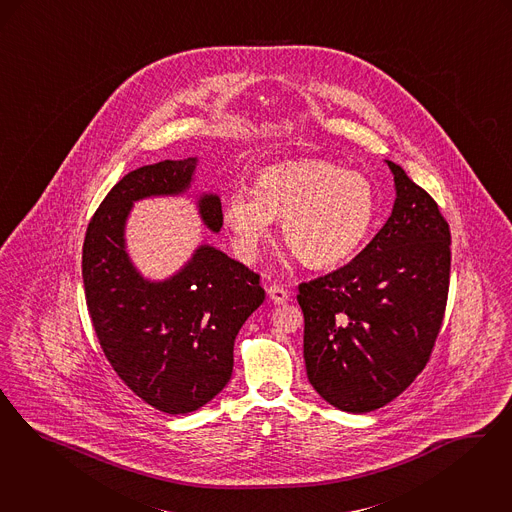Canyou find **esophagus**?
Listing matches in <instances>:
<instances>
[{
  "label": "esophagus",
  "instance_id": "obj_1",
  "mask_svg": "<svg viewBox=\"0 0 512 512\" xmlns=\"http://www.w3.org/2000/svg\"><path fill=\"white\" fill-rule=\"evenodd\" d=\"M266 293H268V297H270L276 305H284V303L289 301V291H287L286 287L280 286V284L268 286Z\"/></svg>",
  "mask_w": 512,
  "mask_h": 512
}]
</instances>
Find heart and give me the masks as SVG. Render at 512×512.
I'll return each mask as SVG.
<instances>
[{"mask_svg":"<svg viewBox=\"0 0 512 512\" xmlns=\"http://www.w3.org/2000/svg\"><path fill=\"white\" fill-rule=\"evenodd\" d=\"M225 223L247 255L272 236V221L293 255L308 266H331L354 255L375 219V188L356 169L326 160L270 165L255 186L225 200Z\"/></svg>","mask_w":512,"mask_h":512,"instance_id":"1","label":"heart"}]
</instances>
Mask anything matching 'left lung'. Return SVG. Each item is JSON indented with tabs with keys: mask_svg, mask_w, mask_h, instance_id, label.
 <instances>
[{
	"mask_svg": "<svg viewBox=\"0 0 512 512\" xmlns=\"http://www.w3.org/2000/svg\"><path fill=\"white\" fill-rule=\"evenodd\" d=\"M389 221L348 265L299 284L310 385L335 408L366 413L425 369L450 289V225L400 165Z\"/></svg>",
	"mask_w": 512,
	"mask_h": 512,
	"instance_id": "1",
	"label": "left lung"
}]
</instances>
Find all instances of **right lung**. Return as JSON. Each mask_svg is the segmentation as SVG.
I'll return each mask as SVG.
<instances>
[{
	"label": "right lung",
	"instance_id": "obj_1",
	"mask_svg": "<svg viewBox=\"0 0 512 512\" xmlns=\"http://www.w3.org/2000/svg\"><path fill=\"white\" fill-rule=\"evenodd\" d=\"M196 158L164 160L127 173L91 217L83 240L85 303L104 356L123 383L152 408L181 415L202 408L230 381L234 339L263 305L259 274L211 246L165 282L133 268L123 240L131 204L181 194ZM207 228L219 232V196L198 202Z\"/></svg>",
	"mask_w": 512,
	"mask_h": 512
}]
</instances>
